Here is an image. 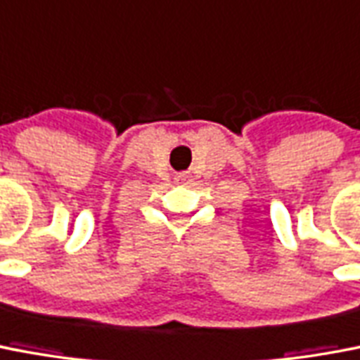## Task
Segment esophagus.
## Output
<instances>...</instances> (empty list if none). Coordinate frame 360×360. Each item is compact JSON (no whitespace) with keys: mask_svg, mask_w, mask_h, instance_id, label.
<instances>
[{"mask_svg":"<svg viewBox=\"0 0 360 360\" xmlns=\"http://www.w3.org/2000/svg\"><path fill=\"white\" fill-rule=\"evenodd\" d=\"M186 177H188L186 174H179V175H177V181H186Z\"/></svg>","mask_w":360,"mask_h":360,"instance_id":"34e87169","label":"esophagus"}]
</instances>
